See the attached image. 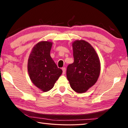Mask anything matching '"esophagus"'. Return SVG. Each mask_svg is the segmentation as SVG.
<instances>
[{
  "label": "esophagus",
  "instance_id": "esophagus-1",
  "mask_svg": "<svg viewBox=\"0 0 128 128\" xmlns=\"http://www.w3.org/2000/svg\"><path fill=\"white\" fill-rule=\"evenodd\" d=\"M62 74H64L65 73H66V68H65V67H62Z\"/></svg>",
  "mask_w": 128,
  "mask_h": 128
}]
</instances>
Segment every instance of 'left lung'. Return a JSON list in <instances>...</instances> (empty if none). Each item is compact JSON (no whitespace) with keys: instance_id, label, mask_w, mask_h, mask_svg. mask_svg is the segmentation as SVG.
Instances as JSON below:
<instances>
[{"instance_id":"obj_1","label":"left lung","mask_w":128,"mask_h":128,"mask_svg":"<svg viewBox=\"0 0 128 128\" xmlns=\"http://www.w3.org/2000/svg\"><path fill=\"white\" fill-rule=\"evenodd\" d=\"M74 62L66 69V77L73 90L86 92L98 80L100 71V61L94 48L85 40L73 43Z\"/></svg>"}]
</instances>
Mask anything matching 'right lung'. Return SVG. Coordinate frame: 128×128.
<instances>
[{
    "label": "right lung",
    "mask_w": 128,
    "mask_h": 128,
    "mask_svg": "<svg viewBox=\"0 0 128 128\" xmlns=\"http://www.w3.org/2000/svg\"><path fill=\"white\" fill-rule=\"evenodd\" d=\"M52 43L42 41L35 45L30 54L28 70L30 80L43 92H48L62 73L50 56Z\"/></svg>",
    "instance_id": "add662e5"
}]
</instances>
